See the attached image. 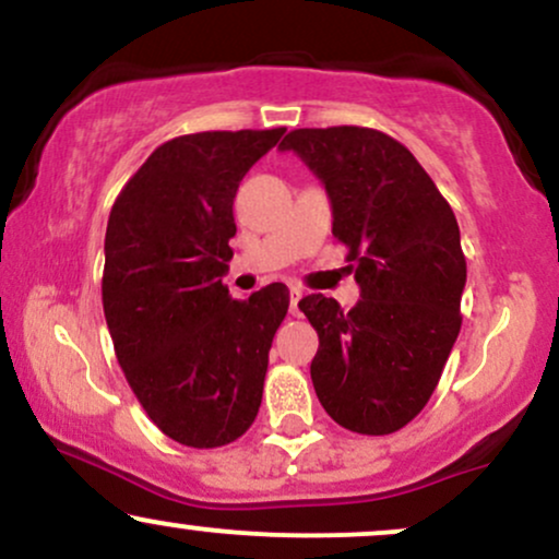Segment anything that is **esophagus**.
<instances>
[{"label":"esophagus","mask_w":559,"mask_h":559,"mask_svg":"<svg viewBox=\"0 0 559 559\" xmlns=\"http://www.w3.org/2000/svg\"><path fill=\"white\" fill-rule=\"evenodd\" d=\"M288 299H292V316H299V299H301V288L294 286L292 292H288Z\"/></svg>","instance_id":"obj_1"}]
</instances>
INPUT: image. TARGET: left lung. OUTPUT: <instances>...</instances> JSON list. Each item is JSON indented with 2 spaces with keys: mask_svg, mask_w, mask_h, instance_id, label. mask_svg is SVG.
Returning a JSON list of instances; mask_svg holds the SVG:
<instances>
[{
  "mask_svg": "<svg viewBox=\"0 0 559 559\" xmlns=\"http://www.w3.org/2000/svg\"><path fill=\"white\" fill-rule=\"evenodd\" d=\"M281 150L323 181L362 297L349 312L323 294L299 301L320 338L318 400L355 433L400 431L431 400L463 325L457 217L413 152L376 128H297Z\"/></svg>",
  "mask_w": 559,
  "mask_h": 559,
  "instance_id": "1",
  "label": "left lung"
}]
</instances>
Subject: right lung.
Wrapping results in <instances>:
<instances>
[{
    "label": "right lung",
    "instance_id": "obj_1",
    "mask_svg": "<svg viewBox=\"0 0 559 559\" xmlns=\"http://www.w3.org/2000/svg\"><path fill=\"white\" fill-rule=\"evenodd\" d=\"M284 131L165 141L107 221L102 305L115 357L150 420L183 447L230 444L258 418L288 288L271 284L230 299L223 275L241 178Z\"/></svg>",
    "mask_w": 559,
    "mask_h": 559
}]
</instances>
